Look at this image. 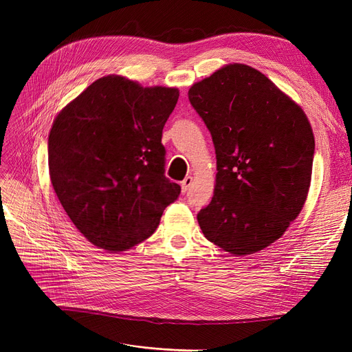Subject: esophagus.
I'll return each instance as SVG.
<instances>
[{
    "label": "esophagus",
    "mask_w": 352,
    "mask_h": 352,
    "mask_svg": "<svg viewBox=\"0 0 352 352\" xmlns=\"http://www.w3.org/2000/svg\"><path fill=\"white\" fill-rule=\"evenodd\" d=\"M190 185H192V176H186V177L182 180V184H180V186H182V194H186V192H188Z\"/></svg>",
    "instance_id": "34e87169"
}]
</instances>
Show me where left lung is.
<instances>
[{
  "label": "left lung",
  "instance_id": "obj_1",
  "mask_svg": "<svg viewBox=\"0 0 352 352\" xmlns=\"http://www.w3.org/2000/svg\"><path fill=\"white\" fill-rule=\"evenodd\" d=\"M188 97L217 158L214 195L198 212L199 228L233 255L261 251L304 207L314 158L310 122L267 76L239 63L194 83Z\"/></svg>",
  "mask_w": 352,
  "mask_h": 352
}]
</instances>
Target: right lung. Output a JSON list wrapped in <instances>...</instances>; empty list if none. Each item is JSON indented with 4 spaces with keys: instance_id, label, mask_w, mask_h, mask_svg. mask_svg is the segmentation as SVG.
<instances>
[{
    "instance_id": "add662e5",
    "label": "right lung",
    "mask_w": 352,
    "mask_h": 352,
    "mask_svg": "<svg viewBox=\"0 0 352 352\" xmlns=\"http://www.w3.org/2000/svg\"><path fill=\"white\" fill-rule=\"evenodd\" d=\"M179 89L144 88L117 74L91 83L52 123V188L95 247L126 251L150 238L180 186L164 176L163 127Z\"/></svg>"
}]
</instances>
